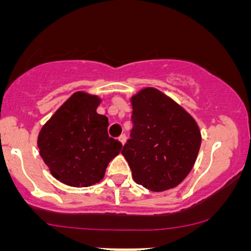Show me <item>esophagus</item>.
I'll return each mask as SVG.
<instances>
[{"mask_svg":"<svg viewBox=\"0 0 251 251\" xmlns=\"http://www.w3.org/2000/svg\"><path fill=\"white\" fill-rule=\"evenodd\" d=\"M119 141H120L121 144L124 146V144H125V142H126V135H124V133H123V135L119 136Z\"/></svg>","mask_w":251,"mask_h":251,"instance_id":"obj_1","label":"esophagus"}]
</instances>
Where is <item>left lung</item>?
I'll return each instance as SVG.
<instances>
[{
	"mask_svg": "<svg viewBox=\"0 0 251 251\" xmlns=\"http://www.w3.org/2000/svg\"><path fill=\"white\" fill-rule=\"evenodd\" d=\"M133 130L121 154L136 183L153 192L178 186L193 169L201 143L196 119L158 88L131 96Z\"/></svg>",
	"mask_w": 251,
	"mask_h": 251,
	"instance_id": "8db88e82",
	"label": "left lung"
}]
</instances>
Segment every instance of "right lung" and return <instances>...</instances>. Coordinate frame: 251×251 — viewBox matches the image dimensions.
<instances>
[{
    "instance_id": "obj_1",
    "label": "right lung",
    "mask_w": 251,
    "mask_h": 251,
    "mask_svg": "<svg viewBox=\"0 0 251 251\" xmlns=\"http://www.w3.org/2000/svg\"><path fill=\"white\" fill-rule=\"evenodd\" d=\"M102 98L73 93L41 127L40 155L54 178L70 187H88L104 177L123 144L108 136V118L97 113Z\"/></svg>"
}]
</instances>
